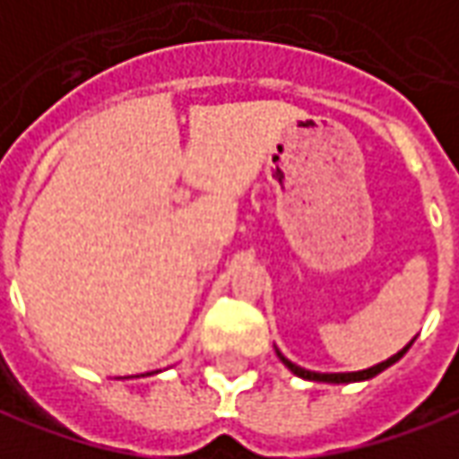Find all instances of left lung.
Returning a JSON list of instances; mask_svg holds the SVG:
<instances>
[{"label": "left lung", "instance_id": "1", "mask_svg": "<svg viewBox=\"0 0 459 459\" xmlns=\"http://www.w3.org/2000/svg\"><path fill=\"white\" fill-rule=\"evenodd\" d=\"M414 342V339H412ZM412 342L407 344L404 349H400L394 357H389V359L379 361V364H374V367H369V369H361V372H334V374H321V372H308V369H304V367H299V364H294V361H289L286 357H283L281 351L276 349V354H279V359L291 369V372L296 374V377H301V379H311V382H329V385H349V382H364V379H372V377H377L379 372H385L386 367H392L394 361H400L404 354H407V349L412 347Z\"/></svg>", "mask_w": 459, "mask_h": 459}]
</instances>
